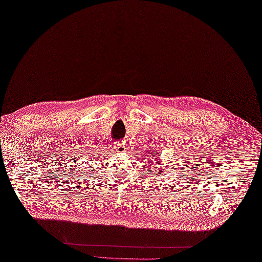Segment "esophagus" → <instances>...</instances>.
<instances>
[{
  "label": "esophagus",
  "mask_w": 262,
  "mask_h": 262,
  "mask_svg": "<svg viewBox=\"0 0 262 262\" xmlns=\"http://www.w3.org/2000/svg\"><path fill=\"white\" fill-rule=\"evenodd\" d=\"M115 148L117 151L123 152L124 150H126V145H124V143H122V142H118L115 144Z\"/></svg>",
  "instance_id": "esophagus-1"
}]
</instances>
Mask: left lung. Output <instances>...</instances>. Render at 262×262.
<instances>
[{"instance_id": "obj_1", "label": "left lung", "mask_w": 262, "mask_h": 262, "mask_svg": "<svg viewBox=\"0 0 262 262\" xmlns=\"http://www.w3.org/2000/svg\"><path fill=\"white\" fill-rule=\"evenodd\" d=\"M147 155H148V157H150V158H151V163H152V162L156 160V164H158V165H162V164H161V161H160V158H158V152H157V151H152V150H150V152H147ZM152 158L154 159V160H152ZM156 173H157V175H159V173H163V167H161V168L157 169Z\"/></svg>"}]
</instances>
